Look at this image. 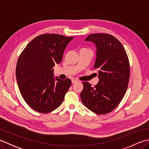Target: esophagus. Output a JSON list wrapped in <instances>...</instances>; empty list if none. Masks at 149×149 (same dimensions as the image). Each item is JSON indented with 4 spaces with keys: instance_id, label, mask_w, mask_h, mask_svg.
Instances as JSON below:
<instances>
[{
    "instance_id": "34e87169",
    "label": "esophagus",
    "mask_w": 149,
    "mask_h": 149,
    "mask_svg": "<svg viewBox=\"0 0 149 149\" xmlns=\"http://www.w3.org/2000/svg\"><path fill=\"white\" fill-rule=\"evenodd\" d=\"M72 84H75V83H77V82H78V80H77V79H72Z\"/></svg>"
}]
</instances>
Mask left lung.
Masks as SVG:
<instances>
[{
  "mask_svg": "<svg viewBox=\"0 0 149 149\" xmlns=\"http://www.w3.org/2000/svg\"><path fill=\"white\" fill-rule=\"evenodd\" d=\"M85 40L96 45V59L93 68L98 71L99 81L94 87L89 82H83L81 100L93 113L107 114L117 107L127 91L130 77L128 56L123 45L111 35L95 33Z\"/></svg>",
  "mask_w": 149,
  "mask_h": 149,
  "instance_id": "obj_1",
  "label": "left lung"
}]
</instances>
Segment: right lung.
<instances>
[{
    "label": "right lung",
    "instance_id": "add662e5",
    "mask_svg": "<svg viewBox=\"0 0 149 149\" xmlns=\"http://www.w3.org/2000/svg\"><path fill=\"white\" fill-rule=\"evenodd\" d=\"M74 37L43 34L29 42L19 57L16 77L22 98L30 107L48 113L62 104L71 80L53 77V67L61 62L65 47Z\"/></svg>",
    "mask_w": 149,
    "mask_h": 149
}]
</instances>
